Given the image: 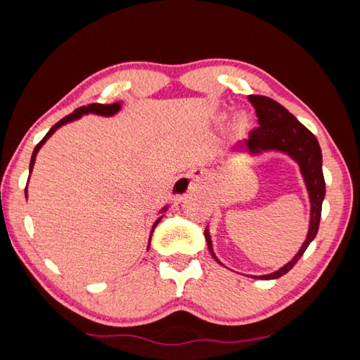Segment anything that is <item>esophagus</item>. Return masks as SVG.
I'll list each match as a JSON object with an SVG mask.
<instances>
[{
	"label": "esophagus",
	"instance_id": "obj_1",
	"mask_svg": "<svg viewBox=\"0 0 360 360\" xmlns=\"http://www.w3.org/2000/svg\"><path fill=\"white\" fill-rule=\"evenodd\" d=\"M201 186L200 179L196 178V176H181V178L176 179V182L173 184V196L176 200H179V198L186 196L188 192H192V190H196L198 187Z\"/></svg>",
	"mask_w": 360,
	"mask_h": 360
}]
</instances>
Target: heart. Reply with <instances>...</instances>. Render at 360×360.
<instances>
[{
	"mask_svg": "<svg viewBox=\"0 0 360 360\" xmlns=\"http://www.w3.org/2000/svg\"><path fill=\"white\" fill-rule=\"evenodd\" d=\"M246 124H248V119H246V116H244V114H241V116H238V125L244 127Z\"/></svg>",
	"mask_w": 360,
	"mask_h": 360,
	"instance_id": "b5f03b06",
	"label": "heart"
}]
</instances>
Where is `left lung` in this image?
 <instances>
[{"instance_id":"8db88e82","label":"left lung","mask_w":360,"mask_h":360,"mask_svg":"<svg viewBox=\"0 0 360 360\" xmlns=\"http://www.w3.org/2000/svg\"><path fill=\"white\" fill-rule=\"evenodd\" d=\"M249 101L254 105L259 127L252 129L249 133V139L244 141L243 148L246 147L252 155H258V153L267 150H277L289 155L300 165L304 184H307L311 200L309 231L302 249L281 269L275 271L274 274L259 275L258 277L263 280H272L281 277V275H285L292 269L319 232L320 217H322V202L326 193L325 178L322 172V150H320L316 136L303 124H300L285 106L266 96L252 94L249 96ZM204 235L205 240H207V246L212 257L219 263V259L213 254L212 240L207 229H205Z\"/></svg>"}]
</instances>
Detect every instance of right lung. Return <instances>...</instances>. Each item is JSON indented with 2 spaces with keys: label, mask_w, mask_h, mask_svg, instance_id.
<instances>
[{
  "label": "right lung",
  "mask_w": 360,
  "mask_h": 360,
  "mask_svg": "<svg viewBox=\"0 0 360 360\" xmlns=\"http://www.w3.org/2000/svg\"><path fill=\"white\" fill-rule=\"evenodd\" d=\"M120 110V103H111V105H102V103H91V105H88V106H80V108H77L75 110L74 112H71V114H68L66 117H63L62 120H58L56 125H53L49 131H48V134H46L43 139L37 143V147L34 148V153H32V158H30V165H29V170L32 172V167H34V162H35V158H37V153H38V150L41 148V145L48 141V137L56 131L57 128H60L62 125H65V124H68V122H72V120H75V119H79V117H82L83 114H88V112H93V114H101V116H112V114H116L117 111ZM25 192H27V190H25ZM167 209V207H165ZM165 209H162V212L165 210ZM162 218V217H160ZM160 218H158L156 219V223H155V226H153V229H155L156 226H158V223L160 221ZM151 233H153V231H151ZM150 240H151V236H150Z\"/></svg>",
  "instance_id": "1"
}]
</instances>
